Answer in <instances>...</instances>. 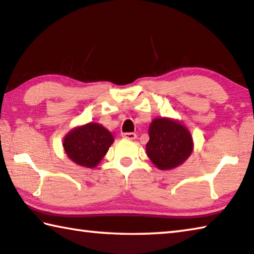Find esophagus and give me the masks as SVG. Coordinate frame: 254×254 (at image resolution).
I'll return each instance as SVG.
<instances>
[{
	"label": "esophagus",
	"instance_id": "esophagus-1",
	"mask_svg": "<svg viewBox=\"0 0 254 254\" xmlns=\"http://www.w3.org/2000/svg\"><path fill=\"white\" fill-rule=\"evenodd\" d=\"M123 137L127 138V139H135L136 134H135V132H124Z\"/></svg>",
	"mask_w": 254,
	"mask_h": 254
}]
</instances>
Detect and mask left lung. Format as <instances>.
Segmentation results:
<instances>
[{
  "instance_id": "obj_1",
  "label": "left lung",
  "mask_w": 254,
  "mask_h": 254,
  "mask_svg": "<svg viewBox=\"0 0 254 254\" xmlns=\"http://www.w3.org/2000/svg\"><path fill=\"white\" fill-rule=\"evenodd\" d=\"M146 153L159 169L168 170L182 165L193 151V139L182 124L158 118L149 128Z\"/></svg>"
}]
</instances>
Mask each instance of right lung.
<instances>
[{
	"instance_id": "1",
	"label": "right lung",
	"mask_w": 254,
	"mask_h": 254,
	"mask_svg": "<svg viewBox=\"0 0 254 254\" xmlns=\"http://www.w3.org/2000/svg\"><path fill=\"white\" fill-rule=\"evenodd\" d=\"M114 136L99 124L89 123L72 129L65 136L64 147L68 157L81 167L97 166L111 144Z\"/></svg>"
}]
</instances>
